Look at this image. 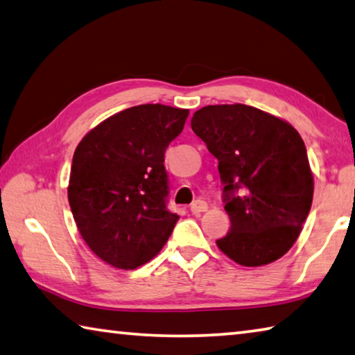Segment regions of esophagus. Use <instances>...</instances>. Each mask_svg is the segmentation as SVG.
Masks as SVG:
<instances>
[{
    "mask_svg": "<svg viewBox=\"0 0 355 355\" xmlns=\"http://www.w3.org/2000/svg\"><path fill=\"white\" fill-rule=\"evenodd\" d=\"M207 209H209L207 202H206V201H201V200H196L195 202H191V206H190L191 214H195V215H198V214H202V212H206Z\"/></svg>",
    "mask_w": 355,
    "mask_h": 355,
    "instance_id": "esophagus-1",
    "label": "esophagus"
}]
</instances>
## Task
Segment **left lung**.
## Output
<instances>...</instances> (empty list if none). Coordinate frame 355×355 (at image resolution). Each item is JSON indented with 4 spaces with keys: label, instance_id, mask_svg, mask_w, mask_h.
<instances>
[{
    "label": "left lung",
    "instance_id": "8db88e82",
    "mask_svg": "<svg viewBox=\"0 0 355 355\" xmlns=\"http://www.w3.org/2000/svg\"><path fill=\"white\" fill-rule=\"evenodd\" d=\"M191 129L218 159L231 229L216 240L229 259L262 266L287 254L312 207L306 145L282 118L246 104L206 105Z\"/></svg>",
    "mask_w": 355,
    "mask_h": 355
}]
</instances>
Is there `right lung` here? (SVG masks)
<instances>
[{
  "label": "right lung",
  "instance_id": "right-lung-1",
  "mask_svg": "<svg viewBox=\"0 0 355 355\" xmlns=\"http://www.w3.org/2000/svg\"><path fill=\"white\" fill-rule=\"evenodd\" d=\"M187 109L141 104L87 132L73 155L68 202L87 246L118 270L154 259L179 220L166 209L165 149Z\"/></svg>",
  "mask_w": 355,
  "mask_h": 355
}]
</instances>
